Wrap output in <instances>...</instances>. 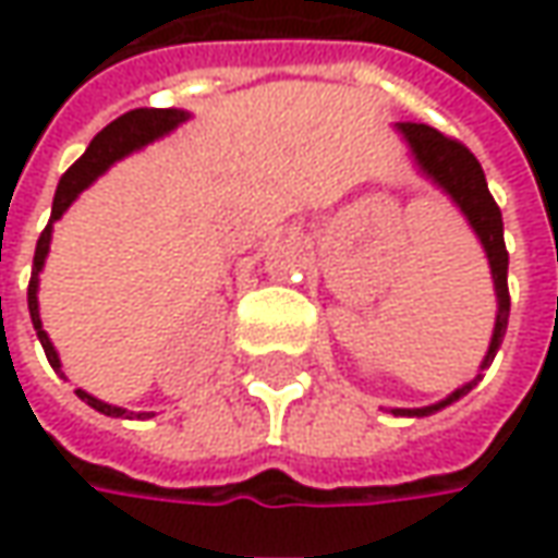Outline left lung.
<instances>
[{
	"mask_svg": "<svg viewBox=\"0 0 558 558\" xmlns=\"http://www.w3.org/2000/svg\"><path fill=\"white\" fill-rule=\"evenodd\" d=\"M405 137H409L411 149L417 156L421 168L427 171L433 181L442 186L445 193L451 199L461 205V211L466 215V220L473 223V230L482 239L485 245V254H488V264H492V276H495V291H497V323L495 335H492V347H488V356L482 362L492 365L497 347L504 340V331H507V319H510V288H507V264H510V254H507V245H504V218H500V208H497L495 196L488 193V183H485V171H482L480 159L463 147L458 137H448L442 131L429 129V125H402ZM482 375H476L466 387H461L458 392H451L445 402L439 405H429V409H414L402 411L396 409L392 414H433V411L445 409L448 402L461 399L463 392H470L476 387V380Z\"/></svg>",
	"mask_w": 558,
	"mask_h": 558,
	"instance_id": "left-lung-1",
	"label": "left lung"
}]
</instances>
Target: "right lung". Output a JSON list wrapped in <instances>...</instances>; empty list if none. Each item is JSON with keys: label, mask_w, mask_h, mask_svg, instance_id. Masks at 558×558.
<instances>
[{"label": "right lung", "mask_w": 558, "mask_h": 558, "mask_svg": "<svg viewBox=\"0 0 558 558\" xmlns=\"http://www.w3.org/2000/svg\"><path fill=\"white\" fill-rule=\"evenodd\" d=\"M186 116L181 110H156V107H141V110H129V113H122L119 119H113L110 125L104 131H97L95 141L88 144V149L78 156L73 166L63 171L61 183H58V193H54V205H51V220H58L70 208V202L76 199L78 193L88 186V183L95 181L97 174H104L107 168L113 166L116 159H122L125 153L131 149L144 147L149 144L153 137H159V134H166L171 131L178 122H183ZM51 220H48V227L39 235V242H36V257H33V276H29V288H26V304H29V319H33V328H36V335L43 340V350L48 362H51V368L54 372H61V359L54 353V347H51V340L43 331V319H39V301H36V288H39V270H43L45 264V254H48V242H51ZM78 399L82 402H88L92 409H97L100 414H110V417H122L125 411L116 409V405H107V402H100L95 396H88L85 390H76Z\"/></svg>", "instance_id": "obj_1"}]
</instances>
